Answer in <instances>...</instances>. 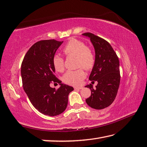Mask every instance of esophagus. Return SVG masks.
I'll return each instance as SVG.
<instances>
[{
    "instance_id": "obj_1",
    "label": "esophagus",
    "mask_w": 147,
    "mask_h": 147,
    "mask_svg": "<svg viewBox=\"0 0 147 147\" xmlns=\"http://www.w3.org/2000/svg\"><path fill=\"white\" fill-rule=\"evenodd\" d=\"M83 87H74V90H81L82 89Z\"/></svg>"
}]
</instances>
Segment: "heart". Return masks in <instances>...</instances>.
<instances>
[{
	"label": "heart",
	"mask_w": 147,
	"mask_h": 147,
	"mask_svg": "<svg viewBox=\"0 0 147 147\" xmlns=\"http://www.w3.org/2000/svg\"><path fill=\"white\" fill-rule=\"evenodd\" d=\"M63 51L67 56H76L78 67H83L87 71H90L94 67L96 62L94 53L83 41L76 39H71L63 48ZM52 63L57 71L62 72L64 70V60L60 55H55L52 59ZM85 76L83 69L80 68L76 70L68 71L64 74L63 80L67 84L78 85Z\"/></svg>",
	"instance_id": "heart-1"
}]
</instances>
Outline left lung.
<instances>
[{"mask_svg": "<svg viewBox=\"0 0 147 147\" xmlns=\"http://www.w3.org/2000/svg\"><path fill=\"white\" fill-rule=\"evenodd\" d=\"M83 35L90 39L96 53V62L89 80L92 84L97 82L96 88L92 84L85 86L91 90L90 96L85 101L91 108L102 110L112 104L117 94L120 81L119 60L106 40L90 32Z\"/></svg>", "mask_w": 147, "mask_h": 147, "instance_id": "left-lung-1", "label": "left lung"}]
</instances>
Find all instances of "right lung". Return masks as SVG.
<instances>
[{"label": "right lung", "mask_w": 147, "mask_h": 147, "mask_svg": "<svg viewBox=\"0 0 147 147\" xmlns=\"http://www.w3.org/2000/svg\"><path fill=\"white\" fill-rule=\"evenodd\" d=\"M63 41L41 40L32 46L23 60L21 76L23 87L34 108L41 113L56 116L67 108L68 96L73 87L63 84L54 74L52 59ZM58 82L56 90L49 84Z\"/></svg>", "instance_id": "obj_1"}]
</instances>
